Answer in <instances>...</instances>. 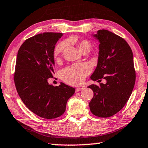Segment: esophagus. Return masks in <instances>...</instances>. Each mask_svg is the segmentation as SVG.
<instances>
[{"label": "esophagus", "instance_id": "1", "mask_svg": "<svg viewBox=\"0 0 148 148\" xmlns=\"http://www.w3.org/2000/svg\"><path fill=\"white\" fill-rule=\"evenodd\" d=\"M83 89V88H76V92H79V91H80V90H82Z\"/></svg>", "mask_w": 148, "mask_h": 148}]
</instances>
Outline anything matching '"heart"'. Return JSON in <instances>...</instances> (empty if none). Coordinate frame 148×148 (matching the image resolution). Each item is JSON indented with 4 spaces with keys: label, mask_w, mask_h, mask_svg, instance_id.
Segmentation results:
<instances>
[{
    "label": "heart",
    "mask_w": 148,
    "mask_h": 148,
    "mask_svg": "<svg viewBox=\"0 0 148 148\" xmlns=\"http://www.w3.org/2000/svg\"><path fill=\"white\" fill-rule=\"evenodd\" d=\"M77 45L81 53L85 50L89 51L91 48L90 42L86 40L79 41ZM66 46V42H60L56 46L54 50L55 60L57 61L60 60V55L65 50ZM90 72H91V68L87 64H78L62 70V71L61 72V78L69 84L78 85L83 82L84 78L90 73Z\"/></svg>",
    "instance_id": "obj_1"
}]
</instances>
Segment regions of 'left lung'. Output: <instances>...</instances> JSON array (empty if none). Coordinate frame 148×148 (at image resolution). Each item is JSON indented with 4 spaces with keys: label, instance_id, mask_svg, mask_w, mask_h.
Wrapping results in <instances>:
<instances>
[{
    "label": "left lung",
    "instance_id": "left-lung-1",
    "mask_svg": "<svg viewBox=\"0 0 148 148\" xmlns=\"http://www.w3.org/2000/svg\"><path fill=\"white\" fill-rule=\"evenodd\" d=\"M93 36L100 45L98 64L90 78H103L106 83L88 86L94 92L89 106L94 115L108 118L122 110L132 94L136 82L133 53L124 39L108 30H100Z\"/></svg>",
    "mask_w": 148,
    "mask_h": 148
}]
</instances>
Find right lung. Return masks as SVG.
Instances as JSON below:
<instances>
[{"label": "right lung", "instance_id": "add662e5", "mask_svg": "<svg viewBox=\"0 0 148 148\" xmlns=\"http://www.w3.org/2000/svg\"><path fill=\"white\" fill-rule=\"evenodd\" d=\"M62 33L44 32L26 39L18 52L14 80L18 94L33 113L45 119L56 118L64 113L74 88L62 82L54 86V50Z\"/></svg>", "mask_w": 148, "mask_h": 148}]
</instances>
